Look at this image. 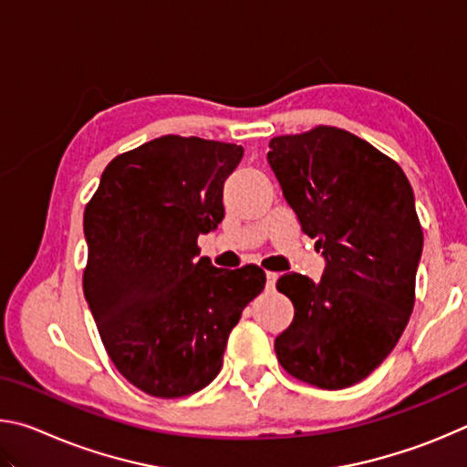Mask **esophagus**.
Segmentation results:
<instances>
[{"instance_id":"1","label":"esophagus","mask_w":467,"mask_h":467,"mask_svg":"<svg viewBox=\"0 0 467 467\" xmlns=\"http://www.w3.org/2000/svg\"><path fill=\"white\" fill-rule=\"evenodd\" d=\"M275 282H278V274L275 272H265V286L267 290L275 288Z\"/></svg>"}]
</instances>
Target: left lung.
Masks as SVG:
<instances>
[{"label": "left lung", "mask_w": 467, "mask_h": 467, "mask_svg": "<svg viewBox=\"0 0 467 467\" xmlns=\"http://www.w3.org/2000/svg\"><path fill=\"white\" fill-rule=\"evenodd\" d=\"M267 162L327 262L319 282L292 272L275 284L295 305L275 357L298 381L344 389L381 365L412 315L422 253L412 185L389 156L331 125L272 138Z\"/></svg>", "instance_id": "obj_1"}]
</instances>
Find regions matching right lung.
<instances>
[{
	"label": "right lung",
	"mask_w": 467,
	"mask_h": 467,
	"mask_svg": "<svg viewBox=\"0 0 467 467\" xmlns=\"http://www.w3.org/2000/svg\"><path fill=\"white\" fill-rule=\"evenodd\" d=\"M241 158L226 141L156 138L115 156L86 203L84 296L115 368L154 398L212 383L228 334L265 286L259 265L197 257V236L223 223V187Z\"/></svg>",
	"instance_id": "obj_1"
}]
</instances>
